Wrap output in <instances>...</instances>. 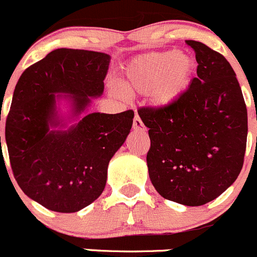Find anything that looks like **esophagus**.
Masks as SVG:
<instances>
[{
    "label": "esophagus",
    "mask_w": 257,
    "mask_h": 257,
    "mask_svg": "<svg viewBox=\"0 0 257 257\" xmlns=\"http://www.w3.org/2000/svg\"><path fill=\"white\" fill-rule=\"evenodd\" d=\"M133 128L136 129V131H145L144 123H143L142 119H140L139 115H136V118H134V120H133Z\"/></svg>",
    "instance_id": "obj_1"
}]
</instances>
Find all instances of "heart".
I'll return each mask as SVG.
<instances>
[{
  "label": "heart",
  "mask_w": 257,
  "mask_h": 257,
  "mask_svg": "<svg viewBox=\"0 0 257 257\" xmlns=\"http://www.w3.org/2000/svg\"><path fill=\"white\" fill-rule=\"evenodd\" d=\"M192 70V59L176 50L145 54L124 67L120 85L129 94H149L154 106L165 108L185 92ZM110 93L121 96L115 86H110Z\"/></svg>",
  "instance_id": "heart-1"
}]
</instances>
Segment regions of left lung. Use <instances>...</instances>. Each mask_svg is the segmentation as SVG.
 I'll list each match as a JSON object with an SVG mask.
<instances>
[{
    "mask_svg": "<svg viewBox=\"0 0 257 257\" xmlns=\"http://www.w3.org/2000/svg\"><path fill=\"white\" fill-rule=\"evenodd\" d=\"M196 53L197 77L169 107L138 109L149 128L151 183L160 196L203 206L220 196L244 164L247 110L231 65L218 51L186 40Z\"/></svg>",
    "mask_w": 257,
    "mask_h": 257,
    "instance_id": "left-lung-1",
    "label": "left lung"
}]
</instances>
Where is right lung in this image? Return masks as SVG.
Returning a JSON list of instances; mask_svg holds the SVG:
<instances>
[{
	"mask_svg": "<svg viewBox=\"0 0 257 257\" xmlns=\"http://www.w3.org/2000/svg\"><path fill=\"white\" fill-rule=\"evenodd\" d=\"M109 60L104 53L61 48L24 70L16 85L5 132L13 176L29 198L54 212H77L101 196L109 160L133 125L129 109L90 113L67 131H50L64 125L55 106L63 96L55 93L65 94L77 117L103 93Z\"/></svg>",
	"mask_w": 257,
	"mask_h": 257,
	"instance_id": "1",
	"label": "right lung"
}]
</instances>
